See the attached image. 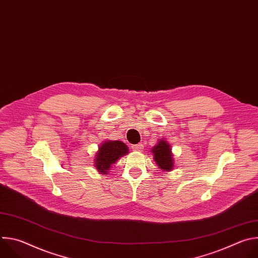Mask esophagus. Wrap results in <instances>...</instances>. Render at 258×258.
Masks as SVG:
<instances>
[{"mask_svg": "<svg viewBox=\"0 0 258 258\" xmlns=\"http://www.w3.org/2000/svg\"><path fill=\"white\" fill-rule=\"evenodd\" d=\"M133 149H134V151H138V152H142L143 151V149H144V146H143V144H137V145H134L133 146Z\"/></svg>", "mask_w": 258, "mask_h": 258, "instance_id": "1", "label": "esophagus"}]
</instances>
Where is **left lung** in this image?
Masks as SVG:
<instances>
[{
	"label": "left lung",
	"mask_w": 258,
	"mask_h": 258,
	"mask_svg": "<svg viewBox=\"0 0 258 258\" xmlns=\"http://www.w3.org/2000/svg\"><path fill=\"white\" fill-rule=\"evenodd\" d=\"M154 160L158 166L163 170H171L173 167L172 153L170 151V146L164 140H161L152 149Z\"/></svg>",
	"instance_id": "left-lung-1"
}]
</instances>
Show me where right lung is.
<instances>
[{"label": "right lung", "instance_id": "1", "mask_svg": "<svg viewBox=\"0 0 258 258\" xmlns=\"http://www.w3.org/2000/svg\"><path fill=\"white\" fill-rule=\"evenodd\" d=\"M127 152V146L124 143L120 141H108L102 144L99 148L95 158V166L100 172L106 174L110 166Z\"/></svg>", "mask_w": 258, "mask_h": 258}]
</instances>
